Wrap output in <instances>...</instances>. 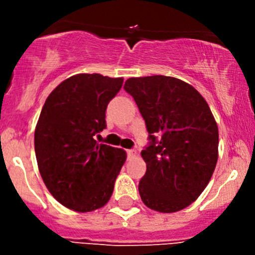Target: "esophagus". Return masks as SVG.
<instances>
[{
	"label": "esophagus",
	"mask_w": 255,
	"mask_h": 255,
	"mask_svg": "<svg viewBox=\"0 0 255 255\" xmlns=\"http://www.w3.org/2000/svg\"><path fill=\"white\" fill-rule=\"evenodd\" d=\"M137 151L135 150H133V149H128L127 150V155H128V158H134V156H137Z\"/></svg>",
	"instance_id": "1"
}]
</instances>
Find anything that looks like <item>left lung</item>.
Masks as SVG:
<instances>
[{"mask_svg": "<svg viewBox=\"0 0 255 255\" xmlns=\"http://www.w3.org/2000/svg\"><path fill=\"white\" fill-rule=\"evenodd\" d=\"M123 89L149 133L140 199L159 212L187 207L207 186L218 158V128L207 102L191 85L170 76L130 78Z\"/></svg>", "mask_w": 255, "mask_h": 255, "instance_id": "1", "label": "left lung"}]
</instances>
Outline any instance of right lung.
<instances>
[{
	"label": "right lung",
	"mask_w": 255,
	"mask_h": 255,
	"mask_svg": "<svg viewBox=\"0 0 255 255\" xmlns=\"http://www.w3.org/2000/svg\"><path fill=\"white\" fill-rule=\"evenodd\" d=\"M122 78L79 74L48 96L34 132L38 168L45 186L61 205L78 212L105 206L126 161L123 149L99 144L109 102Z\"/></svg>",
	"instance_id": "1"
}]
</instances>
